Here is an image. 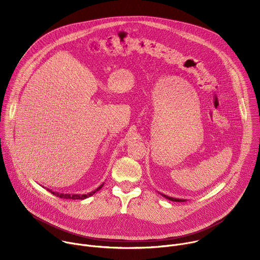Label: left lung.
I'll return each mask as SVG.
<instances>
[{"label": "left lung", "instance_id": "8db88e82", "mask_svg": "<svg viewBox=\"0 0 260 260\" xmlns=\"http://www.w3.org/2000/svg\"><path fill=\"white\" fill-rule=\"evenodd\" d=\"M162 197H165L166 199H168V200H170V201H173V202H185L186 200H180V199H175V198H171V197H168V196H166V194H164V193H160Z\"/></svg>", "mask_w": 260, "mask_h": 260}]
</instances>
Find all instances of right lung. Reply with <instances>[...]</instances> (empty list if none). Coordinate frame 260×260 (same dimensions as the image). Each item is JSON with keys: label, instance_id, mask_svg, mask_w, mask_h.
<instances>
[{"label": "right lung", "instance_id": "add662e5", "mask_svg": "<svg viewBox=\"0 0 260 260\" xmlns=\"http://www.w3.org/2000/svg\"><path fill=\"white\" fill-rule=\"evenodd\" d=\"M103 185H104V184H102L101 186H99L95 190H93V191H91V192H89V193H87V194H67V193H58V192L52 191V190H50V189H47V190H49L53 196H56V197H58V198H60V199H66V200H84V199H86V198H88V197H91V196L94 194L96 191H99V190L103 187Z\"/></svg>", "mask_w": 260, "mask_h": 260}]
</instances>
